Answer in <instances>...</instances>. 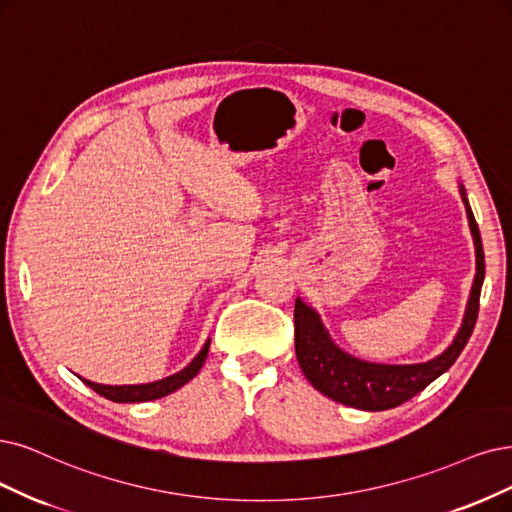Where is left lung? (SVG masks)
<instances>
[{
	"mask_svg": "<svg viewBox=\"0 0 512 512\" xmlns=\"http://www.w3.org/2000/svg\"><path fill=\"white\" fill-rule=\"evenodd\" d=\"M462 200L466 204L470 232L477 246V276L470 291L462 329L456 335V339H453V344L441 356L420 365H377L358 361V358L339 350L331 342V337L325 331L323 323H320L318 314L312 308H308L304 301L297 299L293 312L295 354L301 371H304L308 382L318 392H323L329 399L348 407L365 411H384L407 403L456 363V358L468 344L472 329H475L479 314V297L485 278V255L479 225L475 221V215L470 211L464 189Z\"/></svg>",
	"mask_w": 512,
	"mask_h": 512,
	"instance_id": "obj_1",
	"label": "left lung"
}]
</instances>
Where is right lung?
Listing matches in <instances>:
<instances>
[{"mask_svg": "<svg viewBox=\"0 0 512 512\" xmlns=\"http://www.w3.org/2000/svg\"><path fill=\"white\" fill-rule=\"evenodd\" d=\"M208 346L211 342H206L204 348L200 350V354L194 358L192 363H189L183 371L175 373L166 377V380L154 382V384H143V386H101V384H94L84 380L94 392L105 396V399L113 401V403H143V401H156L160 396H166L170 392L179 390L183 384H187L192 377L198 375V371L204 365V358L208 354Z\"/></svg>", "mask_w": 512, "mask_h": 512, "instance_id": "add662e5", "label": "right lung"}]
</instances>
